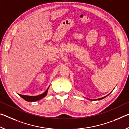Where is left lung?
Masks as SVG:
<instances>
[{
    "instance_id": "left-lung-1",
    "label": "left lung",
    "mask_w": 129,
    "mask_h": 129,
    "mask_svg": "<svg viewBox=\"0 0 129 129\" xmlns=\"http://www.w3.org/2000/svg\"><path fill=\"white\" fill-rule=\"evenodd\" d=\"M106 96H107H107H105V97H103V98H99V99H96V100H98V101H99V100H101V99H104V98H106Z\"/></svg>"
}]
</instances>
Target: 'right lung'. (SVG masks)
<instances>
[{
	"instance_id": "right-lung-1",
	"label": "right lung",
	"mask_w": 129,
	"mask_h": 129,
	"mask_svg": "<svg viewBox=\"0 0 129 129\" xmlns=\"http://www.w3.org/2000/svg\"><path fill=\"white\" fill-rule=\"evenodd\" d=\"M49 87L48 89H46V91L42 94H41L40 95L38 96H28V95H20V94H18L20 97H22L23 99L27 102H36L38 101L39 100L42 99L43 98H44L47 95L48 93V91L49 89Z\"/></svg>"
}]
</instances>
